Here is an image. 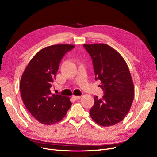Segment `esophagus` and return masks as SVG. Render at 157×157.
<instances>
[{"mask_svg":"<svg viewBox=\"0 0 157 157\" xmlns=\"http://www.w3.org/2000/svg\"><path fill=\"white\" fill-rule=\"evenodd\" d=\"M75 100H77V99H79L80 98V96H73L72 97Z\"/></svg>","mask_w":157,"mask_h":157,"instance_id":"obj_1","label":"esophagus"}]
</instances>
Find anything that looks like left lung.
<instances>
[{"instance_id": "8db88e82", "label": "left lung", "mask_w": 157, "mask_h": 157, "mask_svg": "<svg viewBox=\"0 0 157 157\" xmlns=\"http://www.w3.org/2000/svg\"><path fill=\"white\" fill-rule=\"evenodd\" d=\"M92 59L95 79L101 81L102 98L94 96L90 109L93 121L111 126L123 120L134 98V86L129 69L122 56L105 44H83Z\"/></svg>"}]
</instances>
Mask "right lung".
Masks as SVG:
<instances>
[{
    "instance_id": "obj_1",
    "label": "right lung",
    "mask_w": 157,
    "mask_h": 157,
    "mask_svg": "<svg viewBox=\"0 0 157 157\" xmlns=\"http://www.w3.org/2000/svg\"><path fill=\"white\" fill-rule=\"evenodd\" d=\"M74 47L71 44L45 47L33 57L21 76L20 88L23 103L42 124L51 125L59 122L72 105L69 97L52 94L50 88L61 59Z\"/></svg>"
}]
</instances>
